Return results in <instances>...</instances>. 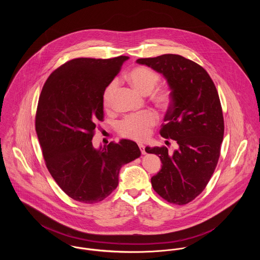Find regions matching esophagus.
Segmentation results:
<instances>
[{"mask_svg":"<svg viewBox=\"0 0 260 260\" xmlns=\"http://www.w3.org/2000/svg\"><path fill=\"white\" fill-rule=\"evenodd\" d=\"M138 146H139V148H140V151H141L142 154H145V153H146V152H145V146H144L143 144H139Z\"/></svg>","mask_w":260,"mask_h":260,"instance_id":"1","label":"esophagus"}]
</instances>
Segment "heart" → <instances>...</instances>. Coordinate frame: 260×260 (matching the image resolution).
Here are the masks:
<instances>
[{
  "label": "heart",
  "instance_id": "heart-1",
  "mask_svg": "<svg viewBox=\"0 0 260 260\" xmlns=\"http://www.w3.org/2000/svg\"><path fill=\"white\" fill-rule=\"evenodd\" d=\"M127 81L142 95H148L156 87L159 76L145 67H136L126 75ZM117 82L113 81L104 91L103 104L109 109L113 104L114 95L117 90ZM154 101L160 107H166L169 103V93L167 91H157L153 96ZM157 115L152 111H145L137 115H131L122 120L118 126L121 136L137 141L147 139L151 128L156 124Z\"/></svg>",
  "mask_w": 260,
  "mask_h": 260
}]
</instances>
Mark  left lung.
Segmentation results:
<instances>
[{"instance_id":"obj_1","label":"left lung","mask_w":260,"mask_h":260,"mask_svg":"<svg viewBox=\"0 0 260 260\" xmlns=\"http://www.w3.org/2000/svg\"><path fill=\"white\" fill-rule=\"evenodd\" d=\"M136 62L167 81L171 104L160 134L178 144L173 153L164 146L145 148L162 162L160 171L151 178L152 187L168 202L183 205L204 190L219 159L224 134L219 96L208 73L180 55L165 54Z\"/></svg>"}]
</instances>
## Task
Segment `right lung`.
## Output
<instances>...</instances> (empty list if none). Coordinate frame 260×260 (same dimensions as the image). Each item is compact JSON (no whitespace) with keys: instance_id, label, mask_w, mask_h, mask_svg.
<instances>
[{"instance_id":"obj_1","label":"right lung","mask_w":260,"mask_h":260,"mask_svg":"<svg viewBox=\"0 0 260 260\" xmlns=\"http://www.w3.org/2000/svg\"><path fill=\"white\" fill-rule=\"evenodd\" d=\"M129 58H78L47 79L38 102L36 132L46 166L72 199L88 204L116 189L123 165L141 154L136 142L122 139L95 148L96 122L103 120V94Z\"/></svg>"}]
</instances>
